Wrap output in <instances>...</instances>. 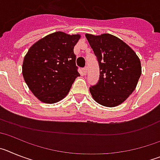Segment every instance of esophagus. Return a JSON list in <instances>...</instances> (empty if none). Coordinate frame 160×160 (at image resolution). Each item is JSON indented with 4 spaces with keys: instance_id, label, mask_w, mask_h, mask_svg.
<instances>
[{
    "instance_id": "obj_1",
    "label": "esophagus",
    "mask_w": 160,
    "mask_h": 160,
    "mask_svg": "<svg viewBox=\"0 0 160 160\" xmlns=\"http://www.w3.org/2000/svg\"><path fill=\"white\" fill-rule=\"evenodd\" d=\"M82 73H84V75H86L87 73V66H85L84 68H82Z\"/></svg>"
}]
</instances>
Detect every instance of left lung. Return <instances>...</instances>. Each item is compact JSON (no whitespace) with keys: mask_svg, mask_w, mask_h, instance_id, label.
Instances as JSON below:
<instances>
[{"mask_svg":"<svg viewBox=\"0 0 160 160\" xmlns=\"http://www.w3.org/2000/svg\"><path fill=\"white\" fill-rule=\"evenodd\" d=\"M99 65V79L90 87L100 105L114 107L123 102L135 90L141 76L140 60L121 39L109 33L86 34Z\"/></svg>","mask_w":160,"mask_h":160,"instance_id":"1","label":"left lung"}]
</instances>
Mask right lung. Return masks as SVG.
I'll return each instance as SVG.
<instances>
[{
	"label": "right lung",
	"mask_w": 160,
	"mask_h": 160,
	"mask_svg": "<svg viewBox=\"0 0 160 160\" xmlns=\"http://www.w3.org/2000/svg\"><path fill=\"white\" fill-rule=\"evenodd\" d=\"M80 35L55 32L29 48L22 65V74L29 90L45 103L64 98L80 76L73 47Z\"/></svg>",
	"instance_id": "add662e5"
}]
</instances>
